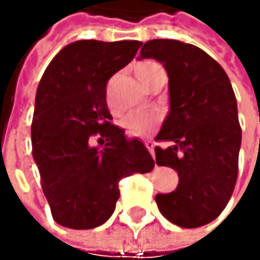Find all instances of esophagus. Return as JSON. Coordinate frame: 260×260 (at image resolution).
Returning a JSON list of instances; mask_svg holds the SVG:
<instances>
[{
  "instance_id": "obj_1",
  "label": "esophagus",
  "mask_w": 260,
  "mask_h": 260,
  "mask_svg": "<svg viewBox=\"0 0 260 260\" xmlns=\"http://www.w3.org/2000/svg\"><path fill=\"white\" fill-rule=\"evenodd\" d=\"M143 143H145V146H146L148 151L151 153V154H154V142H153V140H145Z\"/></svg>"
}]
</instances>
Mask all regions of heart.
<instances>
[{
  "label": "heart",
  "mask_w": 260,
  "mask_h": 260,
  "mask_svg": "<svg viewBox=\"0 0 260 260\" xmlns=\"http://www.w3.org/2000/svg\"><path fill=\"white\" fill-rule=\"evenodd\" d=\"M134 70H136V76L145 87H149L156 79L165 76L164 67L153 59L139 62ZM109 107H111V111L114 109L111 101H109ZM157 124H159V117L153 114H146V112H133L120 120V126L124 129L126 134L131 137L146 136L149 131H153Z\"/></svg>",
  "instance_id": "b5f03b06"
}]
</instances>
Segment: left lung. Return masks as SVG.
I'll use <instances>...</instances> for the list:
<instances>
[{
  "label": "left lung",
  "instance_id": "8db88e82",
  "mask_svg": "<svg viewBox=\"0 0 260 260\" xmlns=\"http://www.w3.org/2000/svg\"><path fill=\"white\" fill-rule=\"evenodd\" d=\"M140 57H153L168 73L170 114L156 140V164L178 172L179 184L157 193L160 214L181 228H200L215 220L231 198L237 173L242 129L237 101L228 75L195 45L156 39Z\"/></svg>",
  "mask_w": 260,
  "mask_h": 260
}]
</instances>
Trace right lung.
<instances>
[{"instance_id": "right-lung-1", "label": "right lung", "mask_w": 260, "mask_h": 260, "mask_svg": "<svg viewBox=\"0 0 260 260\" xmlns=\"http://www.w3.org/2000/svg\"><path fill=\"white\" fill-rule=\"evenodd\" d=\"M140 45L73 42L54 56L39 82L32 156L53 218L65 228L103 224L115 211L118 182L154 168L145 145L127 140L123 129L111 123L106 101L107 81L134 59Z\"/></svg>"}]
</instances>
